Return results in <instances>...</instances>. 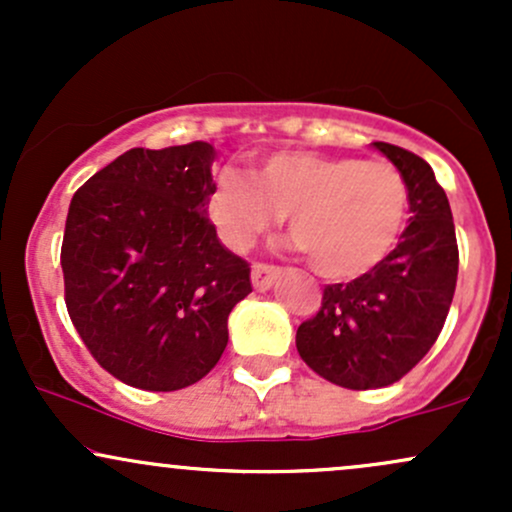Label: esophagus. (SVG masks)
Listing matches in <instances>:
<instances>
[{
  "label": "esophagus",
  "instance_id": "esophagus-1",
  "mask_svg": "<svg viewBox=\"0 0 512 512\" xmlns=\"http://www.w3.org/2000/svg\"><path fill=\"white\" fill-rule=\"evenodd\" d=\"M279 276L281 272L272 267V264H252V286H255L257 291L272 289Z\"/></svg>",
  "mask_w": 512,
  "mask_h": 512
}]
</instances>
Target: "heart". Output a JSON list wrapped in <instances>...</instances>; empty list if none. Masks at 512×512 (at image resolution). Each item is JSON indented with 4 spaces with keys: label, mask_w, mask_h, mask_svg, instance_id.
<instances>
[{
    "label": "heart",
    "mask_w": 512,
    "mask_h": 512,
    "mask_svg": "<svg viewBox=\"0 0 512 512\" xmlns=\"http://www.w3.org/2000/svg\"><path fill=\"white\" fill-rule=\"evenodd\" d=\"M284 214L317 272L351 281L397 250L411 216L409 182L385 161L281 151L252 178L223 173L209 199L211 221L236 250L252 248Z\"/></svg>",
    "instance_id": "1"
}]
</instances>
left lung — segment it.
Segmentation results:
<instances>
[{"label": "left lung", "instance_id": "8db88e82", "mask_svg": "<svg viewBox=\"0 0 512 512\" xmlns=\"http://www.w3.org/2000/svg\"><path fill=\"white\" fill-rule=\"evenodd\" d=\"M373 146L409 182L407 231L378 269L327 286L320 313L296 332L303 361L349 390L397 383L428 354L448 317L460 262L450 202L433 168L395 144Z\"/></svg>", "mask_w": 512, "mask_h": 512}]
</instances>
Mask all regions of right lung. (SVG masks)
<instances>
[{
    "label": "right lung",
    "instance_id": "right-lung-1",
    "mask_svg": "<svg viewBox=\"0 0 512 512\" xmlns=\"http://www.w3.org/2000/svg\"><path fill=\"white\" fill-rule=\"evenodd\" d=\"M216 149H129L76 190L62 243L64 301L93 358L151 392L195 385L252 291L248 262L216 236Z\"/></svg>",
    "mask_w": 512,
    "mask_h": 512
}]
</instances>
